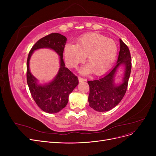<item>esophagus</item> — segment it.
Segmentation results:
<instances>
[{"label": "esophagus", "mask_w": 156, "mask_h": 156, "mask_svg": "<svg viewBox=\"0 0 156 156\" xmlns=\"http://www.w3.org/2000/svg\"><path fill=\"white\" fill-rule=\"evenodd\" d=\"M78 79H79V82H83V81H86L85 79H84V78L81 77H79Z\"/></svg>", "instance_id": "esophagus-1"}]
</instances>
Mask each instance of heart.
<instances>
[{
  "label": "heart",
  "instance_id": "1",
  "mask_svg": "<svg viewBox=\"0 0 156 156\" xmlns=\"http://www.w3.org/2000/svg\"><path fill=\"white\" fill-rule=\"evenodd\" d=\"M118 53L116 42L97 33L83 35L77 44H67L64 48L65 62L75 68L86 58L88 64L81 69L83 73H93L100 75L107 72L114 64Z\"/></svg>",
  "mask_w": 156,
  "mask_h": 156
}]
</instances>
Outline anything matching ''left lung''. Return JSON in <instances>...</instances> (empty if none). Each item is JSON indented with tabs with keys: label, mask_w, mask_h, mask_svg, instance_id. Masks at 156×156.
Returning a JSON list of instances; mask_svg holds the SVG:
<instances>
[{
	"label": "left lung",
	"mask_w": 156,
	"mask_h": 156,
	"mask_svg": "<svg viewBox=\"0 0 156 156\" xmlns=\"http://www.w3.org/2000/svg\"><path fill=\"white\" fill-rule=\"evenodd\" d=\"M120 49L117 63L109 72L96 80L88 81L89 105L98 112L108 111L116 107L124 98L127 90L131 70V58L128 47L120 39ZM121 64L125 65L123 82L119 86L114 83V75Z\"/></svg>",
	"instance_id": "8db88e82"
}]
</instances>
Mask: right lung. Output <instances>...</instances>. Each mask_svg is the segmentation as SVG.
<instances>
[{"mask_svg": "<svg viewBox=\"0 0 156 156\" xmlns=\"http://www.w3.org/2000/svg\"><path fill=\"white\" fill-rule=\"evenodd\" d=\"M67 38L58 33H51L36 41L32 46L27 61V81L32 97L42 111L56 113L66 106L69 94L77 86L78 78L65 67L63 60L64 48ZM41 48H50L60 56L61 68L54 81L45 86H40L29 69V60L34 50Z\"/></svg>", "mask_w": 156, "mask_h": 156, "instance_id": "1", "label": "right lung"}]
</instances>
